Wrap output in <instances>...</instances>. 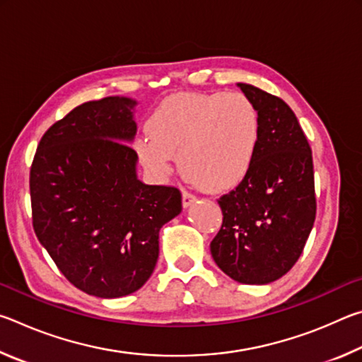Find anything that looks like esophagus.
I'll list each match as a JSON object with an SVG mask.
<instances>
[{
  "label": "esophagus",
  "mask_w": 362,
  "mask_h": 362,
  "mask_svg": "<svg viewBox=\"0 0 362 362\" xmlns=\"http://www.w3.org/2000/svg\"><path fill=\"white\" fill-rule=\"evenodd\" d=\"M194 201H196V196L194 194L188 193V192H183V194H182V204H183V207H189V206L194 203Z\"/></svg>",
  "instance_id": "esophagus-1"
}]
</instances>
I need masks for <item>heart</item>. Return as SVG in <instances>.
Here are the masks:
<instances>
[{"label": "heart", "mask_w": 362, "mask_h": 362, "mask_svg": "<svg viewBox=\"0 0 362 362\" xmlns=\"http://www.w3.org/2000/svg\"><path fill=\"white\" fill-rule=\"evenodd\" d=\"M148 134L134 150L155 177H166L174 155L185 179L209 192H225L246 179L259 148L260 116L241 93L182 94L159 105Z\"/></svg>", "instance_id": "heart-1"}]
</instances>
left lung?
Listing matches in <instances>:
<instances>
[{
	"label": "left lung",
	"mask_w": 362,
	"mask_h": 362,
	"mask_svg": "<svg viewBox=\"0 0 362 362\" xmlns=\"http://www.w3.org/2000/svg\"><path fill=\"white\" fill-rule=\"evenodd\" d=\"M236 86L257 107L260 140L246 179L218 199L223 222L211 254L238 283L269 284L296 265L313 228V158L284 100L252 84Z\"/></svg>",
	"instance_id": "left-lung-1"
}]
</instances>
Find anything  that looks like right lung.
I'll list each match as a JSON object with an SVG mask.
<instances>
[{"label": "right lung", "mask_w": 362, "mask_h": 362, "mask_svg": "<svg viewBox=\"0 0 362 362\" xmlns=\"http://www.w3.org/2000/svg\"><path fill=\"white\" fill-rule=\"evenodd\" d=\"M137 103L115 95L73 108L42 136L30 170L36 236L73 286L100 298L150 279L159 230L182 212L179 189L139 179Z\"/></svg>", "instance_id": "1"}]
</instances>
